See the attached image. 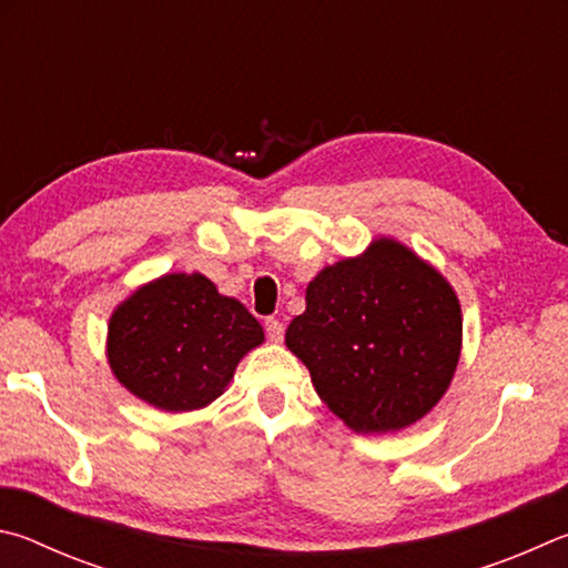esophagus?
Wrapping results in <instances>:
<instances>
[{"label": "esophagus", "mask_w": 568, "mask_h": 568, "mask_svg": "<svg viewBox=\"0 0 568 568\" xmlns=\"http://www.w3.org/2000/svg\"><path fill=\"white\" fill-rule=\"evenodd\" d=\"M264 329H266V336L272 342H282L284 339V324L278 320H266L264 322Z\"/></svg>", "instance_id": "34e87169"}]
</instances>
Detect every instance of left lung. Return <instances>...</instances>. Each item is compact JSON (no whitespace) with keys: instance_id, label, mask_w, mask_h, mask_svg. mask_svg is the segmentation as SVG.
Segmentation results:
<instances>
[{"instance_id":"8db88e82","label":"left lung","mask_w":568,"mask_h":568,"mask_svg":"<svg viewBox=\"0 0 568 568\" xmlns=\"http://www.w3.org/2000/svg\"><path fill=\"white\" fill-rule=\"evenodd\" d=\"M462 336V304L446 276L414 248L376 236L312 278L286 346L352 432L394 434L442 402Z\"/></svg>"}]
</instances>
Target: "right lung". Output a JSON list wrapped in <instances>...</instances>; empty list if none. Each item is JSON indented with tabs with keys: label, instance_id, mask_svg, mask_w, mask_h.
Listing matches in <instances>:
<instances>
[{
	"label": "right lung",
	"instance_id": "obj_1",
	"mask_svg": "<svg viewBox=\"0 0 568 568\" xmlns=\"http://www.w3.org/2000/svg\"><path fill=\"white\" fill-rule=\"evenodd\" d=\"M264 329L204 274L174 272L146 282L114 306L106 362L136 399L162 412H196L226 392Z\"/></svg>",
	"mask_w": 568,
	"mask_h": 568
}]
</instances>
